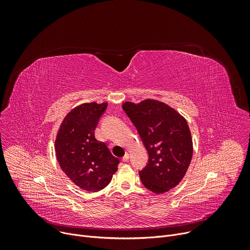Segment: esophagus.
Listing matches in <instances>:
<instances>
[{
  "label": "esophagus",
  "mask_w": 250,
  "mask_h": 250,
  "mask_svg": "<svg viewBox=\"0 0 250 250\" xmlns=\"http://www.w3.org/2000/svg\"><path fill=\"white\" fill-rule=\"evenodd\" d=\"M128 157H129V156H128V153H125V156L122 158V161H124V162H126V161L128 160Z\"/></svg>",
  "instance_id": "34e87169"
}]
</instances>
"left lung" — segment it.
Here are the masks:
<instances>
[{"instance_id": "1", "label": "left lung", "mask_w": 250, "mask_h": 250, "mask_svg": "<svg viewBox=\"0 0 250 250\" xmlns=\"http://www.w3.org/2000/svg\"><path fill=\"white\" fill-rule=\"evenodd\" d=\"M123 109L148 152V163L139 171L142 184L155 194L175 188L185 176L193 156L187 121L165 103L151 99L138 104L125 102Z\"/></svg>"}]
</instances>
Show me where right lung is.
Masks as SVG:
<instances>
[{
  "instance_id": "obj_1",
  "label": "right lung",
  "mask_w": 250,
  "mask_h": 250,
  "mask_svg": "<svg viewBox=\"0 0 250 250\" xmlns=\"http://www.w3.org/2000/svg\"><path fill=\"white\" fill-rule=\"evenodd\" d=\"M108 104L85 103L64 118L55 139L58 163L69 179L88 192L108 186L118 170L115 157L104 142L95 137V129Z\"/></svg>"
}]
</instances>
